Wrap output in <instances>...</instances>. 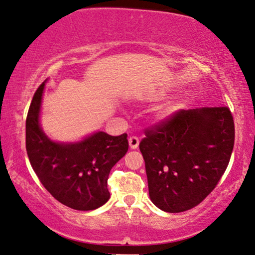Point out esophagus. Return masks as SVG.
Returning a JSON list of instances; mask_svg holds the SVG:
<instances>
[{"mask_svg": "<svg viewBox=\"0 0 255 255\" xmlns=\"http://www.w3.org/2000/svg\"><path fill=\"white\" fill-rule=\"evenodd\" d=\"M128 145H130V148L135 149L139 145V138L135 137V135H132V137L128 138Z\"/></svg>", "mask_w": 255, "mask_h": 255, "instance_id": "1", "label": "esophagus"}]
</instances>
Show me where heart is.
<instances>
[{"instance_id": "1", "label": "heart", "mask_w": 255, "mask_h": 255, "mask_svg": "<svg viewBox=\"0 0 255 255\" xmlns=\"http://www.w3.org/2000/svg\"><path fill=\"white\" fill-rule=\"evenodd\" d=\"M177 109L176 104L170 102V103H167L163 106L161 109L159 110V114H158V117L160 120H165V118H168L169 116H172V115L175 113Z\"/></svg>"}]
</instances>
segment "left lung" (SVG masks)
<instances>
[{"mask_svg":"<svg viewBox=\"0 0 255 255\" xmlns=\"http://www.w3.org/2000/svg\"><path fill=\"white\" fill-rule=\"evenodd\" d=\"M139 144L151 201L166 212L187 211L215 189L235 145L228 107L179 110L146 128Z\"/></svg>","mask_w":255,"mask_h":255,"instance_id":"8db88e82","label":"left lung"}]
</instances>
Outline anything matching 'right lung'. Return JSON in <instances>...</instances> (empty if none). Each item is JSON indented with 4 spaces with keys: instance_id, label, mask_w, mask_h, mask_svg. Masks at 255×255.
I'll use <instances>...</instances> for the list:
<instances>
[{
    "instance_id": "obj_1",
    "label": "right lung",
    "mask_w": 255,
    "mask_h": 255,
    "mask_svg": "<svg viewBox=\"0 0 255 255\" xmlns=\"http://www.w3.org/2000/svg\"><path fill=\"white\" fill-rule=\"evenodd\" d=\"M45 82L38 87L26 117V152L41 184L55 200L75 210L100 208L109 200L108 177L128 152V134L99 131L72 144L52 141L39 125Z\"/></svg>"
}]
</instances>
